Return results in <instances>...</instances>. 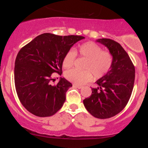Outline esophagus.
Segmentation results:
<instances>
[{"label": "esophagus", "instance_id": "34e87169", "mask_svg": "<svg viewBox=\"0 0 148 148\" xmlns=\"http://www.w3.org/2000/svg\"><path fill=\"white\" fill-rule=\"evenodd\" d=\"M73 86L75 88H79V89H81V88H83L82 86H79V85H77V84H73Z\"/></svg>", "mask_w": 148, "mask_h": 148}]
</instances>
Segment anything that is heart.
Listing matches in <instances>:
<instances>
[{"mask_svg":"<svg viewBox=\"0 0 148 148\" xmlns=\"http://www.w3.org/2000/svg\"><path fill=\"white\" fill-rule=\"evenodd\" d=\"M80 56L85 58L83 68L84 70L72 69L64 73L66 79L78 85L86 84L92 79L103 77L110 71L113 64V56L108 51L101 50L100 46L93 42H87L82 44L76 51ZM76 53L70 49L66 53L62 60V66L64 68L72 67L76 59Z\"/></svg>","mask_w":148,"mask_h":148,"instance_id":"heart-1","label":"heart"}]
</instances>
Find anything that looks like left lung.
Masks as SVG:
<instances>
[{"label": "left lung", "instance_id": "8db88e82", "mask_svg": "<svg viewBox=\"0 0 148 148\" xmlns=\"http://www.w3.org/2000/svg\"><path fill=\"white\" fill-rule=\"evenodd\" d=\"M96 42L104 45L113 56L111 68L96 81L97 88H92V95L84 100L87 111L99 119L110 118L126 106L133 90L135 68L130 56L118 42L102 38Z\"/></svg>", "mask_w": 148, "mask_h": 148}]
</instances>
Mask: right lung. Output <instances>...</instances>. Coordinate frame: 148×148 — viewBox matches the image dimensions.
I'll return each instance as SVG.
<instances>
[{
    "label": "right lung",
    "mask_w": 148,
    "mask_h": 148,
    "mask_svg": "<svg viewBox=\"0 0 148 148\" xmlns=\"http://www.w3.org/2000/svg\"><path fill=\"white\" fill-rule=\"evenodd\" d=\"M84 38L43 33L21 48L15 60L14 84L18 99L27 111L38 117H49L62 108L66 92L72 85L60 77L53 86L52 74H62L64 55Z\"/></svg>",
    "instance_id": "right-lung-1"
}]
</instances>
